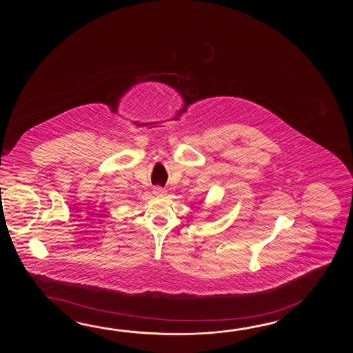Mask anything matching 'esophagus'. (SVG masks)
Segmentation results:
<instances>
[{"label": "esophagus", "mask_w": 353, "mask_h": 353, "mask_svg": "<svg viewBox=\"0 0 353 353\" xmlns=\"http://www.w3.org/2000/svg\"><path fill=\"white\" fill-rule=\"evenodd\" d=\"M166 190L165 189H163V188L155 187L154 188V194L158 195V196H161V195H165Z\"/></svg>", "instance_id": "34e87169"}]
</instances>
